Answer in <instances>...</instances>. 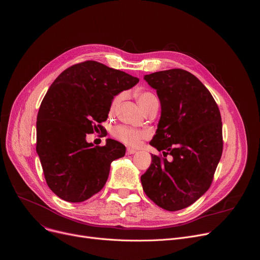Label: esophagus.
<instances>
[{"label": "esophagus", "mask_w": 260, "mask_h": 260, "mask_svg": "<svg viewBox=\"0 0 260 260\" xmlns=\"http://www.w3.org/2000/svg\"><path fill=\"white\" fill-rule=\"evenodd\" d=\"M137 152V150L136 149H134V148H131V147H128L127 149H126V153L128 154V155H131V154H134V153H136Z\"/></svg>", "instance_id": "esophagus-1"}]
</instances>
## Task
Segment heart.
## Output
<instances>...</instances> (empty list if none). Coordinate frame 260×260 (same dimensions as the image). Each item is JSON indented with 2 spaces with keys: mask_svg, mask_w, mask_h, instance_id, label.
<instances>
[{
  "mask_svg": "<svg viewBox=\"0 0 260 260\" xmlns=\"http://www.w3.org/2000/svg\"><path fill=\"white\" fill-rule=\"evenodd\" d=\"M122 98H123L122 93H119L116 96H114V99L112 100V102H111V105H110V113L115 112ZM137 100H138V103L141 106V108L143 110H145L148 107V105H149L152 101L157 100V99L155 98V95L153 93H151L149 91H141L137 94ZM112 134L117 140L121 141L122 143H124L126 145L134 146V147L139 146L144 139L148 138V136H149V134H148V132H146V131H139V129H135L133 127H128L125 125H118V126L114 127L112 131Z\"/></svg>",
  "mask_w": 260,
  "mask_h": 260,
  "instance_id": "1",
  "label": "heart"
}]
</instances>
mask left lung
Returning <instances> with one entry per match:
<instances>
[{
	"mask_svg": "<svg viewBox=\"0 0 260 260\" xmlns=\"http://www.w3.org/2000/svg\"><path fill=\"white\" fill-rule=\"evenodd\" d=\"M144 80L156 90L161 108L150 145L173 160L152 154L149 169L141 176L142 186L158 207L182 210L212 183L223 147L220 111L206 86L187 71L155 72Z\"/></svg>",
	"mask_w": 260,
	"mask_h": 260,
	"instance_id": "1",
	"label": "left lung"
}]
</instances>
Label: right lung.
I'll return each mask as SVG.
<instances>
[{
	"label": "right lung",
	"instance_id": "obj_1",
	"mask_svg": "<svg viewBox=\"0 0 260 260\" xmlns=\"http://www.w3.org/2000/svg\"><path fill=\"white\" fill-rule=\"evenodd\" d=\"M139 79L93 60L74 64L54 80L37 116V147L49 188L61 200L81 203L107 182L111 164L125 154L118 141L103 147L86 141L102 127L114 96Z\"/></svg>",
	"mask_w": 260,
	"mask_h": 260
}]
</instances>
